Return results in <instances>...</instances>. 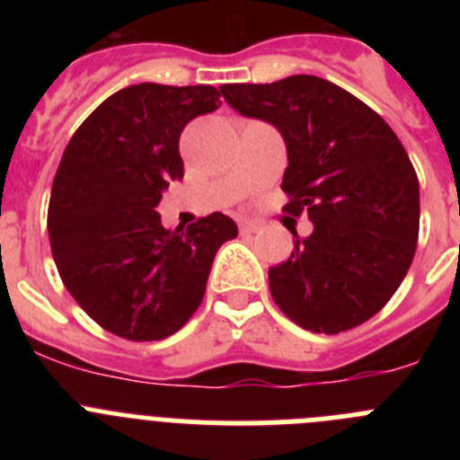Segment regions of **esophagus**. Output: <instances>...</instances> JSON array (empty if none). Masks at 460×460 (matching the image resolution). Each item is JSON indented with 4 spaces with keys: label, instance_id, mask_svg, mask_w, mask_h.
Instances as JSON below:
<instances>
[{
    "label": "esophagus",
    "instance_id": "obj_1",
    "mask_svg": "<svg viewBox=\"0 0 460 460\" xmlns=\"http://www.w3.org/2000/svg\"><path fill=\"white\" fill-rule=\"evenodd\" d=\"M260 227H262V223L260 221H251V218H243V221H239V230H242L243 234L258 233Z\"/></svg>",
    "mask_w": 460,
    "mask_h": 460
}]
</instances>
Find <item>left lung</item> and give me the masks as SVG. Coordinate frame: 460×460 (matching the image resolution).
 Instances as JSON below:
<instances>
[{"instance_id": "1", "label": "left lung", "mask_w": 460, "mask_h": 460, "mask_svg": "<svg viewBox=\"0 0 460 460\" xmlns=\"http://www.w3.org/2000/svg\"><path fill=\"white\" fill-rule=\"evenodd\" d=\"M221 92L239 115L279 128L288 149L286 211H308L313 223L290 258L270 270L274 302L315 334L367 323L398 290L420 237V180L396 133L318 75Z\"/></svg>"}]
</instances>
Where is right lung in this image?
I'll return each mask as SVG.
<instances>
[{"label": "right lung", "instance_id": "obj_1", "mask_svg": "<svg viewBox=\"0 0 460 460\" xmlns=\"http://www.w3.org/2000/svg\"><path fill=\"white\" fill-rule=\"evenodd\" d=\"M209 84L140 83L105 99L73 133L52 181L48 234L73 299L103 329L161 341L184 327L205 296L214 255L237 223L214 211L165 230L156 211L184 177L180 136L221 105Z\"/></svg>", "mask_w": 460, "mask_h": 460}]
</instances>
